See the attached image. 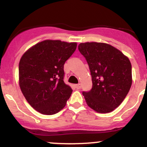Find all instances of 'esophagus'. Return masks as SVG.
<instances>
[{
  "instance_id": "obj_1",
  "label": "esophagus",
  "mask_w": 147,
  "mask_h": 147,
  "mask_svg": "<svg viewBox=\"0 0 147 147\" xmlns=\"http://www.w3.org/2000/svg\"><path fill=\"white\" fill-rule=\"evenodd\" d=\"M75 88L77 89H80L81 88H82V86H81L80 84H76L75 85Z\"/></svg>"
}]
</instances>
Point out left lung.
Masks as SVG:
<instances>
[{
  "mask_svg": "<svg viewBox=\"0 0 147 147\" xmlns=\"http://www.w3.org/2000/svg\"><path fill=\"white\" fill-rule=\"evenodd\" d=\"M78 49L88 64L92 87L82 92L96 112L107 113L121 104L132 84L131 63L127 57L104 43H81Z\"/></svg>",
  "mask_w": 147,
  "mask_h": 147,
  "instance_id": "1",
  "label": "left lung"
}]
</instances>
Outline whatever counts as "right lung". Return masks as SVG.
<instances>
[{
    "label": "right lung",
    "mask_w": 147,
    "mask_h": 147,
    "mask_svg": "<svg viewBox=\"0 0 147 147\" xmlns=\"http://www.w3.org/2000/svg\"><path fill=\"white\" fill-rule=\"evenodd\" d=\"M77 48V43L45 40L23 54L19 62V86L34 109L54 115L65 107L72 90L63 82L65 62Z\"/></svg>",
    "instance_id": "right-lung-1"
}]
</instances>
